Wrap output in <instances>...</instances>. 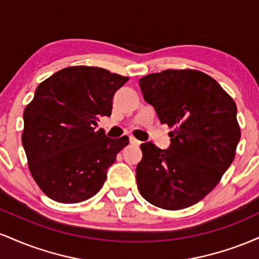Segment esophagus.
<instances>
[{"label": "esophagus", "mask_w": 259, "mask_h": 259, "mask_svg": "<svg viewBox=\"0 0 259 259\" xmlns=\"http://www.w3.org/2000/svg\"><path fill=\"white\" fill-rule=\"evenodd\" d=\"M130 144L134 145V146H139L140 141H139V140H136L135 138H130Z\"/></svg>", "instance_id": "34e87169"}]
</instances>
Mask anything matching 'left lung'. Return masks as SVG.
<instances>
[{
	"label": "left lung",
	"mask_w": 259,
	"mask_h": 259,
	"mask_svg": "<svg viewBox=\"0 0 259 259\" xmlns=\"http://www.w3.org/2000/svg\"><path fill=\"white\" fill-rule=\"evenodd\" d=\"M144 99L171 127L170 146L142 144L138 189L153 206L178 210L197 203L230 167L241 138L236 105L212 76L167 69L140 79Z\"/></svg>",
	"instance_id": "1"
}]
</instances>
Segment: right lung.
<instances>
[{
  "label": "right lung",
  "mask_w": 259,
  "mask_h": 259,
  "mask_svg": "<svg viewBox=\"0 0 259 259\" xmlns=\"http://www.w3.org/2000/svg\"><path fill=\"white\" fill-rule=\"evenodd\" d=\"M127 80L103 68L74 65L36 88L24 109L22 144L31 177L53 201L79 203L103 186L129 138L109 139L95 125L111 115L113 96Z\"/></svg>",
  "instance_id": "1"
}]
</instances>
